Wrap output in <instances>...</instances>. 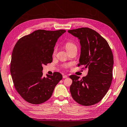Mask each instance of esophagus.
<instances>
[{"label":"esophagus","mask_w":127,"mask_h":127,"mask_svg":"<svg viewBox=\"0 0 127 127\" xmlns=\"http://www.w3.org/2000/svg\"><path fill=\"white\" fill-rule=\"evenodd\" d=\"M68 77V76H67V75H64L63 76V78H67Z\"/></svg>","instance_id":"esophagus-1"}]
</instances>
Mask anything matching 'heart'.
Instances as JSON below:
<instances>
[{"label":"heart","mask_w":127,"mask_h":127,"mask_svg":"<svg viewBox=\"0 0 127 127\" xmlns=\"http://www.w3.org/2000/svg\"><path fill=\"white\" fill-rule=\"evenodd\" d=\"M65 47H66V49L67 50V51H68V50H70L74 48H77L76 45L74 44L72 42H66L65 44Z\"/></svg>","instance_id":"1"}]
</instances>
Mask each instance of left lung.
I'll return each mask as SVG.
<instances>
[{
  "mask_svg": "<svg viewBox=\"0 0 127 127\" xmlns=\"http://www.w3.org/2000/svg\"><path fill=\"white\" fill-rule=\"evenodd\" d=\"M68 33L78 38L81 54L78 66L88 68L87 75H71L70 90L75 101L83 106H92L101 101L108 92L112 81L113 56L108 42L94 30L81 28Z\"/></svg>",
  "mask_w": 127,
  "mask_h": 127,
  "instance_id": "8db88e82",
  "label": "left lung"
}]
</instances>
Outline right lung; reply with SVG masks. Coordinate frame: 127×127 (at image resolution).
I'll return each mask as SVG.
<instances>
[{
    "mask_svg": "<svg viewBox=\"0 0 127 127\" xmlns=\"http://www.w3.org/2000/svg\"><path fill=\"white\" fill-rule=\"evenodd\" d=\"M64 30H38L20 38L12 52L10 73L16 90L30 103L41 104L52 95L63 76H43L42 66L52 61L54 47Z\"/></svg>",
    "mask_w": 127,
    "mask_h": 127,
    "instance_id": "obj_1",
    "label": "right lung"
}]
</instances>
